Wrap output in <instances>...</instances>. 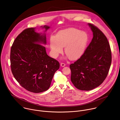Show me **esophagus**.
I'll list each match as a JSON object with an SVG mask.
<instances>
[{"label": "esophagus", "instance_id": "1", "mask_svg": "<svg viewBox=\"0 0 120 120\" xmlns=\"http://www.w3.org/2000/svg\"><path fill=\"white\" fill-rule=\"evenodd\" d=\"M61 66H62V67H64L65 66V64H64V63H61Z\"/></svg>", "mask_w": 120, "mask_h": 120}]
</instances>
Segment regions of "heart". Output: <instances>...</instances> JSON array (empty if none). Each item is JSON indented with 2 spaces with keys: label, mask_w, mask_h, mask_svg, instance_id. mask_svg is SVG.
Segmentation results:
<instances>
[{
  "label": "heart",
  "mask_w": 120,
  "mask_h": 120,
  "mask_svg": "<svg viewBox=\"0 0 120 120\" xmlns=\"http://www.w3.org/2000/svg\"><path fill=\"white\" fill-rule=\"evenodd\" d=\"M89 41V36L84 31L75 28H69L59 31L56 38L51 37L49 45L52 56L56 58L63 51L71 60H77L84 53Z\"/></svg>",
  "instance_id": "obj_1"
}]
</instances>
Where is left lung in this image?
I'll return each mask as SVG.
<instances>
[{
  "label": "left lung",
  "instance_id": "left-lung-1",
  "mask_svg": "<svg viewBox=\"0 0 120 120\" xmlns=\"http://www.w3.org/2000/svg\"><path fill=\"white\" fill-rule=\"evenodd\" d=\"M93 32L91 42L83 55L70 65L71 81L81 90H90L106 79L112 61L111 51L103 33L94 24H88Z\"/></svg>",
  "mask_w": 120,
  "mask_h": 120
}]
</instances>
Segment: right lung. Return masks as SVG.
I'll return each instance as SVG.
<instances>
[{
  "mask_svg": "<svg viewBox=\"0 0 120 120\" xmlns=\"http://www.w3.org/2000/svg\"><path fill=\"white\" fill-rule=\"evenodd\" d=\"M46 31L49 27L44 25ZM45 34L35 28L24 30L16 38L11 49L12 73L18 82L29 91L38 93L50 87L53 75L60 67L59 62L47 55Z\"/></svg>",
  "mask_w": 120,
  "mask_h": 120,
  "instance_id": "1",
  "label": "right lung"
}]
</instances>
